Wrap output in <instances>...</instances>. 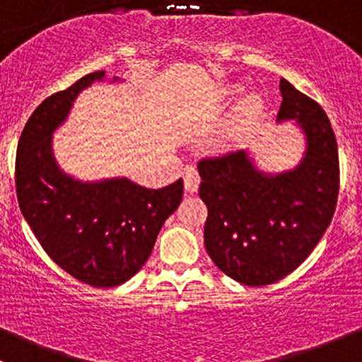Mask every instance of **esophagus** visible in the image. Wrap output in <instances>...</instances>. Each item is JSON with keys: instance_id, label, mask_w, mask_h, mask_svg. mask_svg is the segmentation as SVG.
<instances>
[{"instance_id": "esophagus-1", "label": "esophagus", "mask_w": 362, "mask_h": 362, "mask_svg": "<svg viewBox=\"0 0 362 362\" xmlns=\"http://www.w3.org/2000/svg\"><path fill=\"white\" fill-rule=\"evenodd\" d=\"M182 177H185V188L188 193H195L199 189L200 176L193 165H186L182 170Z\"/></svg>"}]
</instances>
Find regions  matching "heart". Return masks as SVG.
<instances>
[{
  "label": "heart",
  "mask_w": 362,
  "mask_h": 362,
  "mask_svg": "<svg viewBox=\"0 0 362 362\" xmlns=\"http://www.w3.org/2000/svg\"><path fill=\"white\" fill-rule=\"evenodd\" d=\"M262 100L258 98H249L247 100H244L242 104V115L244 117H256V115L262 111Z\"/></svg>",
  "instance_id": "obj_1"
}]
</instances>
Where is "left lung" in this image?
Wrapping results in <instances>:
<instances>
[{
  "label": "left lung",
  "instance_id": "left-lung-1",
  "mask_svg": "<svg viewBox=\"0 0 362 362\" xmlns=\"http://www.w3.org/2000/svg\"><path fill=\"white\" fill-rule=\"evenodd\" d=\"M279 120H298L307 136L303 162L267 176L245 151L199 162L207 207L204 242L216 267L244 286L281 281L308 258L333 219L340 192L337 137L322 107L281 80Z\"/></svg>",
  "mask_w": 362,
  "mask_h": 362
}]
</instances>
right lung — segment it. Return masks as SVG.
<instances>
[{
	"label": "right lung",
	"mask_w": 362,
	"mask_h": 362,
	"mask_svg": "<svg viewBox=\"0 0 362 362\" xmlns=\"http://www.w3.org/2000/svg\"><path fill=\"white\" fill-rule=\"evenodd\" d=\"M104 71L80 78L33 111L15 158L18 207L48 256L94 288L124 284L148 262L163 221L182 200V180L148 189L129 180L78 182L61 173L50 134L85 87Z\"/></svg>",
	"instance_id": "1"
}]
</instances>
